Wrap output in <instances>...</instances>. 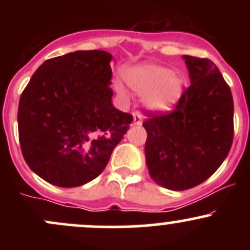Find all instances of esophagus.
I'll list each match as a JSON object with an SVG mask.
<instances>
[{
	"label": "esophagus",
	"instance_id": "obj_1",
	"mask_svg": "<svg viewBox=\"0 0 250 250\" xmlns=\"http://www.w3.org/2000/svg\"><path fill=\"white\" fill-rule=\"evenodd\" d=\"M141 122H143V115H141L139 111L133 112V123H134L135 125H140Z\"/></svg>",
	"mask_w": 250,
	"mask_h": 250
}]
</instances>
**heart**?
I'll return each instance as SVG.
<instances>
[{
	"instance_id": "b5f03b06",
	"label": "heart",
	"mask_w": 250,
	"mask_h": 250,
	"mask_svg": "<svg viewBox=\"0 0 250 250\" xmlns=\"http://www.w3.org/2000/svg\"><path fill=\"white\" fill-rule=\"evenodd\" d=\"M130 87L139 94H148L147 106L152 110H172L183 94L184 81L172 70L158 65H143L127 72ZM120 94L125 95V88L117 84Z\"/></svg>"
}]
</instances>
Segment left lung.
I'll return each mask as SVG.
<instances>
[{
  "label": "left lung",
  "instance_id": "obj_1",
  "mask_svg": "<svg viewBox=\"0 0 250 250\" xmlns=\"http://www.w3.org/2000/svg\"><path fill=\"white\" fill-rule=\"evenodd\" d=\"M191 85L168 113H147L145 157L151 178L183 191L206 181L221 166L233 140V99L216 65L183 55Z\"/></svg>",
  "mask_w": 250,
  "mask_h": 250
}]
</instances>
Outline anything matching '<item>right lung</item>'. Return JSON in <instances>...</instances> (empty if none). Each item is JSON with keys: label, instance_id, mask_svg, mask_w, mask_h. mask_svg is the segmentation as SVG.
<instances>
[{"label": "right lung", "instance_id": "right-lung-1", "mask_svg": "<svg viewBox=\"0 0 250 250\" xmlns=\"http://www.w3.org/2000/svg\"><path fill=\"white\" fill-rule=\"evenodd\" d=\"M111 60L105 50L52 58L21 93L20 147L30 169L47 183L76 188L97 178L133 122L112 105Z\"/></svg>", "mask_w": 250, "mask_h": 250}]
</instances>
